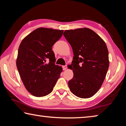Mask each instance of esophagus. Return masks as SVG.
I'll return each mask as SVG.
<instances>
[{"mask_svg":"<svg viewBox=\"0 0 126 126\" xmlns=\"http://www.w3.org/2000/svg\"><path fill=\"white\" fill-rule=\"evenodd\" d=\"M67 64H65V65L63 66V70H66V69H67Z\"/></svg>","mask_w":126,"mask_h":126,"instance_id":"obj_1","label":"esophagus"}]
</instances>
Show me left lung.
<instances>
[{
    "instance_id": "left-lung-1",
    "label": "left lung",
    "mask_w": 126,
    "mask_h": 126,
    "mask_svg": "<svg viewBox=\"0 0 126 126\" xmlns=\"http://www.w3.org/2000/svg\"><path fill=\"white\" fill-rule=\"evenodd\" d=\"M63 35L71 46L74 54L70 65L74 74L68 82L70 90L79 98L91 97L101 88L109 67L105 42L87 28L67 30Z\"/></svg>"
}]
</instances>
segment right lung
<instances>
[{
  "mask_svg": "<svg viewBox=\"0 0 126 126\" xmlns=\"http://www.w3.org/2000/svg\"><path fill=\"white\" fill-rule=\"evenodd\" d=\"M63 31L39 28L28 35L18 49L16 67L25 88L35 97L52 92L62 72L55 65L52 47Z\"/></svg>",
  "mask_w": 126,
  "mask_h": 126,
  "instance_id": "add662e5",
  "label": "right lung"
}]
</instances>
